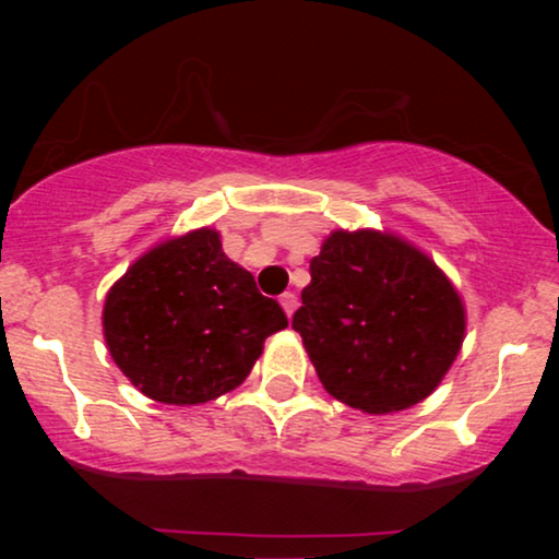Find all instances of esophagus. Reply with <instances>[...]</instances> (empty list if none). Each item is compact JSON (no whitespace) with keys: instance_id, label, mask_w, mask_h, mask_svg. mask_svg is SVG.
<instances>
[{"instance_id":"obj_1","label":"esophagus","mask_w":559,"mask_h":559,"mask_svg":"<svg viewBox=\"0 0 559 559\" xmlns=\"http://www.w3.org/2000/svg\"><path fill=\"white\" fill-rule=\"evenodd\" d=\"M280 305H282V308H285L287 318H293V312L297 310V305H300V302H297V295L295 293H285V295L280 297Z\"/></svg>"}]
</instances>
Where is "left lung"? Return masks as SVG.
<instances>
[{
  "label": "left lung",
  "instance_id": "8db88e82",
  "mask_svg": "<svg viewBox=\"0 0 559 559\" xmlns=\"http://www.w3.org/2000/svg\"><path fill=\"white\" fill-rule=\"evenodd\" d=\"M293 328L328 394L386 415L435 392L461 350L465 312L445 274L407 241L333 231L310 259Z\"/></svg>",
  "mask_w": 559,
  "mask_h": 559
}]
</instances>
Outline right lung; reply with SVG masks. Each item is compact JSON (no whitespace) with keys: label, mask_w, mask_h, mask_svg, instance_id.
<instances>
[{"label":"right lung","mask_w":559,"mask_h":559,"mask_svg":"<svg viewBox=\"0 0 559 559\" xmlns=\"http://www.w3.org/2000/svg\"><path fill=\"white\" fill-rule=\"evenodd\" d=\"M287 328L211 228L159 243L109 289L104 335L124 377L163 404H203L249 377L264 338Z\"/></svg>","instance_id":"1"}]
</instances>
